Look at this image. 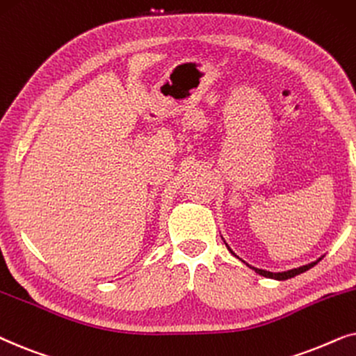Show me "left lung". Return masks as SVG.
<instances>
[{"mask_svg": "<svg viewBox=\"0 0 356 356\" xmlns=\"http://www.w3.org/2000/svg\"><path fill=\"white\" fill-rule=\"evenodd\" d=\"M225 244H226V241H225ZM226 248H227V250H229L231 254L234 255L236 259H239L238 255L234 254V250L229 248V245L226 244ZM322 257H324V255H322ZM322 257H319L317 260H314V262H309V264H306V265H301V267H296V268H290V270H285V272H268V270H264V268H257V267H252V265H249L248 262H244L243 259H239L241 262H244L245 265H248L249 268H252L255 273H259L260 277H265V278H273V280H288V278H293V277H296V275H300V273H302V272H306V270H309V268H312L314 267V265L319 262V260L322 259Z\"/></svg>", "mask_w": 356, "mask_h": 356, "instance_id": "left-lung-1", "label": "left lung"}]
</instances>
